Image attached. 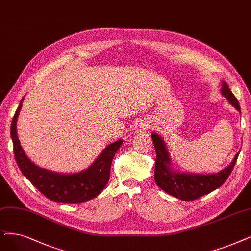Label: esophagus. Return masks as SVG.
Returning a JSON list of instances; mask_svg holds the SVG:
<instances>
[{
  "label": "esophagus",
  "mask_w": 251,
  "mask_h": 251,
  "mask_svg": "<svg viewBox=\"0 0 251 251\" xmlns=\"http://www.w3.org/2000/svg\"><path fill=\"white\" fill-rule=\"evenodd\" d=\"M149 128V124L146 122L139 123L135 127V133H143L145 129Z\"/></svg>",
  "instance_id": "1"
}]
</instances>
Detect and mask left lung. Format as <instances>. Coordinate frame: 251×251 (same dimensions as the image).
<instances>
[{"mask_svg": "<svg viewBox=\"0 0 251 251\" xmlns=\"http://www.w3.org/2000/svg\"><path fill=\"white\" fill-rule=\"evenodd\" d=\"M222 95L227 99L229 104H232L241 113L237 98L230 92L228 85L225 81L222 83ZM151 138L156 152L154 172L156 184L169 195L183 200V201H194V200L201 198L222 186L228 178L229 174L232 173L240 153L238 152L236 154L233 162L226 168L215 174L177 172L176 170L171 168V158H170L166 143L162 137L153 133L151 134Z\"/></svg>", "mask_w": 251, "mask_h": 251, "instance_id": "left-lung-1", "label": "left lung"}]
</instances>
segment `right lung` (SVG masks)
<instances>
[{
    "label": "right lung",
    "mask_w": 251,
    "mask_h": 251,
    "mask_svg": "<svg viewBox=\"0 0 251 251\" xmlns=\"http://www.w3.org/2000/svg\"><path fill=\"white\" fill-rule=\"evenodd\" d=\"M13 116L11 129L13 151L18 168L31 183L46 198L56 203L80 204L96 198L102 192L110 178V169L113 157L123 144V139L108 145L95 163L81 172L73 174L55 173L36 166L25 153L16 132L17 117L21 111L23 101Z\"/></svg>",
    "instance_id": "add662e5"
}]
</instances>
